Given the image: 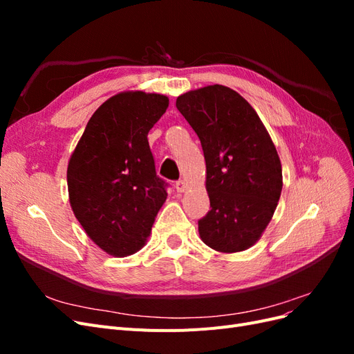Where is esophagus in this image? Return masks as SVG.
I'll return each mask as SVG.
<instances>
[{
    "instance_id": "1",
    "label": "esophagus",
    "mask_w": 354,
    "mask_h": 354,
    "mask_svg": "<svg viewBox=\"0 0 354 354\" xmlns=\"http://www.w3.org/2000/svg\"><path fill=\"white\" fill-rule=\"evenodd\" d=\"M187 189V185H186V181L185 180H178L177 183H176V190L178 192V194H183V192Z\"/></svg>"
}]
</instances>
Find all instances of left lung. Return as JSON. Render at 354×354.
<instances>
[{
	"instance_id": "8db88e82",
	"label": "left lung",
	"mask_w": 354,
	"mask_h": 354,
	"mask_svg": "<svg viewBox=\"0 0 354 354\" xmlns=\"http://www.w3.org/2000/svg\"><path fill=\"white\" fill-rule=\"evenodd\" d=\"M176 106L205 156L211 209L198 221L201 239L223 254L251 248L269 226L283 186L270 134L252 106L224 85L180 94Z\"/></svg>"
}]
</instances>
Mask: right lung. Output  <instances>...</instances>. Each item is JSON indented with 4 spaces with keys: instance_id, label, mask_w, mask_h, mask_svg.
<instances>
[{
    "instance_id": "obj_1",
    "label": "right lung",
    "mask_w": 354,
    "mask_h": 354,
    "mask_svg": "<svg viewBox=\"0 0 354 354\" xmlns=\"http://www.w3.org/2000/svg\"><path fill=\"white\" fill-rule=\"evenodd\" d=\"M164 94L121 91L93 113L68 162L71 208L87 236L113 257L142 250L167 199L147 133Z\"/></svg>"
}]
</instances>
